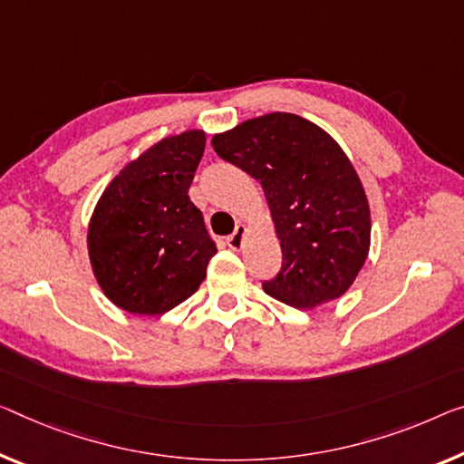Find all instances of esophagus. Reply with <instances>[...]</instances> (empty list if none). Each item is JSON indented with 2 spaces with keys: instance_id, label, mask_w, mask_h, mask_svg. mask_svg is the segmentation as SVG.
<instances>
[{
  "instance_id": "obj_1",
  "label": "esophagus",
  "mask_w": 464,
  "mask_h": 464,
  "mask_svg": "<svg viewBox=\"0 0 464 464\" xmlns=\"http://www.w3.org/2000/svg\"><path fill=\"white\" fill-rule=\"evenodd\" d=\"M245 237H246V227L245 226H237V230H234L230 237L226 238L227 246H230L232 251H240L242 245H245Z\"/></svg>"
}]
</instances>
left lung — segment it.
Listing matches in <instances>:
<instances>
[{
	"label": "left lung",
	"instance_id": "1",
	"mask_svg": "<svg viewBox=\"0 0 464 464\" xmlns=\"http://www.w3.org/2000/svg\"><path fill=\"white\" fill-rule=\"evenodd\" d=\"M211 145L266 192L282 269L263 290L295 309L344 295L367 259L372 213L338 142L309 120L276 111L216 134Z\"/></svg>",
	"mask_w": 464,
	"mask_h": 464
}]
</instances>
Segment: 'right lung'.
<instances>
[{
    "mask_svg": "<svg viewBox=\"0 0 464 464\" xmlns=\"http://www.w3.org/2000/svg\"><path fill=\"white\" fill-rule=\"evenodd\" d=\"M203 151V130L155 142L97 201L89 259L103 295L120 309L163 315L195 295L208 276L218 248L188 197Z\"/></svg>",
    "mask_w": 464,
    "mask_h": 464,
    "instance_id": "1",
    "label": "right lung"
}]
</instances>
